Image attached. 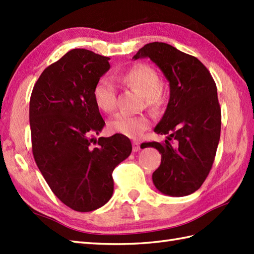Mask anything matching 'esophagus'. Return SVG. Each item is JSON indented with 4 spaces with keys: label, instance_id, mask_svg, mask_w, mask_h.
<instances>
[{
    "label": "esophagus",
    "instance_id": "esophagus-1",
    "mask_svg": "<svg viewBox=\"0 0 254 254\" xmlns=\"http://www.w3.org/2000/svg\"><path fill=\"white\" fill-rule=\"evenodd\" d=\"M133 152H138L139 149H141V144L138 142H133Z\"/></svg>",
    "mask_w": 254,
    "mask_h": 254
}]
</instances>
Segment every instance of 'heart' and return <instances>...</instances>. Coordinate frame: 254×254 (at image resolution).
Segmentation results:
<instances>
[{
	"instance_id": "heart-1",
	"label": "heart",
	"mask_w": 254,
	"mask_h": 254,
	"mask_svg": "<svg viewBox=\"0 0 254 254\" xmlns=\"http://www.w3.org/2000/svg\"><path fill=\"white\" fill-rule=\"evenodd\" d=\"M120 78L127 86L144 95L149 107L159 105L160 78L152 66L138 64L124 73ZM94 98L97 106L105 112L109 113L116 109L117 88L110 77L104 76L98 80L94 88ZM149 123L147 116H128L120 113L109 122V127L112 132L122 134L124 136L137 137L149 127Z\"/></svg>"
}]
</instances>
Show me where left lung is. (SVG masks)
Listing matches in <instances>:
<instances>
[{
	"mask_svg": "<svg viewBox=\"0 0 254 254\" xmlns=\"http://www.w3.org/2000/svg\"><path fill=\"white\" fill-rule=\"evenodd\" d=\"M147 58L169 82L170 97L154 131L167 135L164 143H144L161 154L153 174L159 192L186 196L198 190L212 169L220 137L222 115L217 88L204 64L164 42L145 45L133 57Z\"/></svg>",
	"mask_w": 254,
	"mask_h": 254,
	"instance_id": "1",
	"label": "left lung"
}]
</instances>
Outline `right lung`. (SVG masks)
<instances>
[{"mask_svg":"<svg viewBox=\"0 0 254 254\" xmlns=\"http://www.w3.org/2000/svg\"><path fill=\"white\" fill-rule=\"evenodd\" d=\"M109 58L73 49L41 73L29 104L32 154L56 196L77 212L109 201L112 171L132 152L122 134L95 138L105 127L94 88Z\"/></svg>","mask_w":254,"mask_h":254,"instance_id":"obj_1","label":"right lung"}]
</instances>
